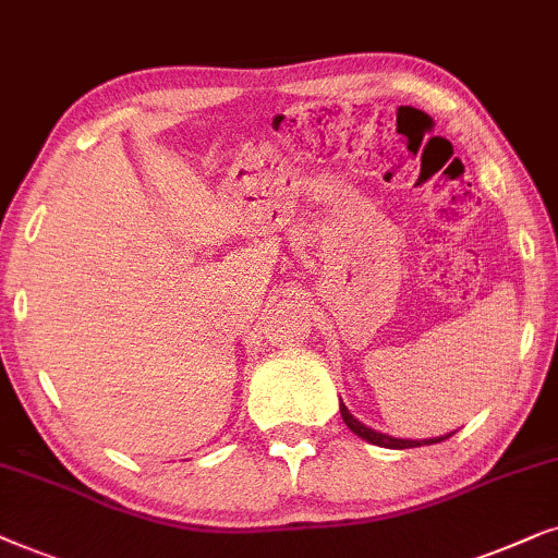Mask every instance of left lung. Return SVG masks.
I'll return each mask as SVG.
<instances>
[{
    "mask_svg": "<svg viewBox=\"0 0 558 558\" xmlns=\"http://www.w3.org/2000/svg\"><path fill=\"white\" fill-rule=\"evenodd\" d=\"M339 411H341V418L349 428L354 430L360 439H365L369 444H375V447H383V449H413V447H428V444H439L444 439H449L451 434H444V436H436V439H396V436H388V434H380V430L365 426L362 421H356L352 413L347 411L344 403H339Z\"/></svg>",
    "mask_w": 558,
    "mask_h": 558,
    "instance_id": "8db88e82",
    "label": "left lung"
}]
</instances>
